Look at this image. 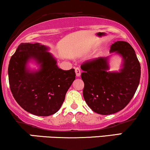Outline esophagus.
I'll use <instances>...</instances> for the list:
<instances>
[{"instance_id": "esophagus-1", "label": "esophagus", "mask_w": 150, "mask_h": 150, "mask_svg": "<svg viewBox=\"0 0 150 150\" xmlns=\"http://www.w3.org/2000/svg\"><path fill=\"white\" fill-rule=\"evenodd\" d=\"M75 72H76V76H80L81 75V69L79 67H76L75 68Z\"/></svg>"}]
</instances>
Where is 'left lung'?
<instances>
[{"instance_id": "left-lung-1", "label": "left lung", "mask_w": 150, "mask_h": 150, "mask_svg": "<svg viewBox=\"0 0 150 150\" xmlns=\"http://www.w3.org/2000/svg\"><path fill=\"white\" fill-rule=\"evenodd\" d=\"M124 59L119 72L107 71L108 57L87 60L81 65L83 70V96L90 108L96 113L109 115L123 110L134 96L140 79V64L134 49L126 41H117L110 47Z\"/></svg>"}]
</instances>
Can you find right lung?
Returning a JSON list of instances; mask_svg holds the SVG:
<instances>
[{"instance_id": "obj_1", "label": "right lung", "mask_w": 150, "mask_h": 150, "mask_svg": "<svg viewBox=\"0 0 150 150\" xmlns=\"http://www.w3.org/2000/svg\"><path fill=\"white\" fill-rule=\"evenodd\" d=\"M47 50L39 43H21L8 66L9 84L16 102L26 112L41 117L52 115L59 110L76 76L74 69L58 67ZM31 59L40 64L38 71L26 69Z\"/></svg>"}]
</instances>
